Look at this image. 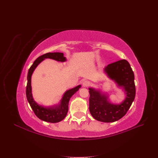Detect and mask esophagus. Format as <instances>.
I'll return each instance as SVG.
<instances>
[{"label": "esophagus", "instance_id": "esophagus-1", "mask_svg": "<svg viewBox=\"0 0 158 158\" xmlns=\"http://www.w3.org/2000/svg\"><path fill=\"white\" fill-rule=\"evenodd\" d=\"M89 84H90V83L88 82V81H84L82 84L84 87H88V86H89Z\"/></svg>", "mask_w": 158, "mask_h": 158}]
</instances>
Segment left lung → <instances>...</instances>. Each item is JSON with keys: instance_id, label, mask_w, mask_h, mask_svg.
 <instances>
[{"instance_id": "8db88e82", "label": "left lung", "mask_w": 158, "mask_h": 158, "mask_svg": "<svg viewBox=\"0 0 158 158\" xmlns=\"http://www.w3.org/2000/svg\"><path fill=\"white\" fill-rule=\"evenodd\" d=\"M109 78L125 89L127 97L118 105L111 103L108 97L100 91L89 88V109L92 117L104 123L117 121L125 116L135 99L136 88L135 75L128 62L125 59L108 64L104 69Z\"/></svg>"}]
</instances>
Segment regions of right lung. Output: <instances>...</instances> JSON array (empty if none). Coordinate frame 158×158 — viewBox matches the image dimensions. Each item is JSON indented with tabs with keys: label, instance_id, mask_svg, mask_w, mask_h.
Segmentation results:
<instances>
[{
	"label": "right lung",
	"instance_id": "add662e5",
	"mask_svg": "<svg viewBox=\"0 0 158 158\" xmlns=\"http://www.w3.org/2000/svg\"><path fill=\"white\" fill-rule=\"evenodd\" d=\"M45 59H51L60 62L66 61V57L64 56L63 52H47V53L38 57L31 66L29 70H28L27 77V82L26 86V97L33 112L38 118L42 121L55 123L60 122L65 118L69 111V100L71 97L77 91H78L81 85H79L73 89L66 91L63 95V97L61 99L60 104L58 106L51 107H44L38 105L32 97L31 78L33 71H34L37 65Z\"/></svg>",
	"mask_w": 158,
	"mask_h": 158
}]
</instances>
